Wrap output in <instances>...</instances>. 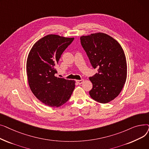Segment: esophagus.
<instances>
[{"mask_svg":"<svg viewBox=\"0 0 149 149\" xmlns=\"http://www.w3.org/2000/svg\"><path fill=\"white\" fill-rule=\"evenodd\" d=\"M83 81H84V80H83V79L82 80H76L77 83L79 84H80L83 83Z\"/></svg>","mask_w":149,"mask_h":149,"instance_id":"esophagus-1","label":"esophagus"}]
</instances>
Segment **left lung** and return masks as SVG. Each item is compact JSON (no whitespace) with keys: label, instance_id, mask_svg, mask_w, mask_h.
Instances as JSON below:
<instances>
[{"label":"left lung","instance_id":"8db88e82","mask_svg":"<svg viewBox=\"0 0 149 149\" xmlns=\"http://www.w3.org/2000/svg\"><path fill=\"white\" fill-rule=\"evenodd\" d=\"M81 44L98 73L89 77L93 84L91 97L107 103L120 94L127 79V63L120 43L106 34L97 33L80 37Z\"/></svg>","mask_w":149,"mask_h":149}]
</instances>
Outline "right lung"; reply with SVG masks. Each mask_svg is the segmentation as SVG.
<instances>
[{
  "instance_id": "add662e5",
  "label": "right lung",
  "mask_w": 149,
  "mask_h": 149,
  "mask_svg": "<svg viewBox=\"0 0 149 149\" xmlns=\"http://www.w3.org/2000/svg\"><path fill=\"white\" fill-rule=\"evenodd\" d=\"M74 38L49 34L31 49L26 61L29 88L35 97L46 106L58 107L66 103L75 88L74 80L55 76L56 66Z\"/></svg>"
}]
</instances>
